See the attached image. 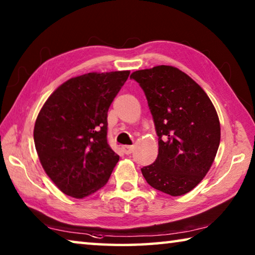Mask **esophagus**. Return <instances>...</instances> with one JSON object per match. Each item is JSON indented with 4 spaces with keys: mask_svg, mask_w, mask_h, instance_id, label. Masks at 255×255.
Listing matches in <instances>:
<instances>
[{
    "mask_svg": "<svg viewBox=\"0 0 255 255\" xmlns=\"http://www.w3.org/2000/svg\"><path fill=\"white\" fill-rule=\"evenodd\" d=\"M123 152L127 155L131 154L133 152V146H123Z\"/></svg>",
    "mask_w": 255,
    "mask_h": 255,
    "instance_id": "obj_1",
    "label": "esophagus"
}]
</instances>
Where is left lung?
Segmentation results:
<instances>
[{
  "mask_svg": "<svg viewBox=\"0 0 255 255\" xmlns=\"http://www.w3.org/2000/svg\"><path fill=\"white\" fill-rule=\"evenodd\" d=\"M130 79L143 89L158 136L157 158L141 173L158 191L185 195L205 178L217 154L221 125L213 102L173 66L136 71Z\"/></svg>",
  "mask_w": 255,
  "mask_h": 255,
  "instance_id": "obj_1",
  "label": "left lung"
}]
</instances>
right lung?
<instances>
[{
	"mask_svg": "<svg viewBox=\"0 0 255 255\" xmlns=\"http://www.w3.org/2000/svg\"><path fill=\"white\" fill-rule=\"evenodd\" d=\"M129 71L88 73L55 90L38 115L33 139L47 175L67 196L101 189L119 161L108 144V110Z\"/></svg>",
	"mask_w": 255,
	"mask_h": 255,
	"instance_id": "obj_1",
	"label": "right lung"
}]
</instances>
